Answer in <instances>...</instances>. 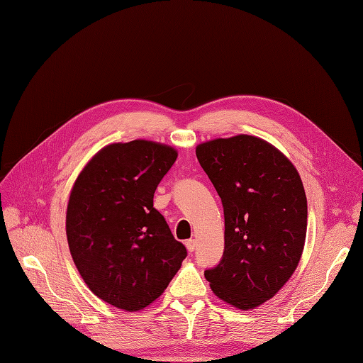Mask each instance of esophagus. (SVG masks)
<instances>
[{
  "label": "esophagus",
  "instance_id": "esophagus-1",
  "mask_svg": "<svg viewBox=\"0 0 363 363\" xmlns=\"http://www.w3.org/2000/svg\"><path fill=\"white\" fill-rule=\"evenodd\" d=\"M196 245H197V242L194 239H190V240L185 242V246H186L188 252H194L196 250Z\"/></svg>",
  "mask_w": 363,
  "mask_h": 363
}]
</instances>
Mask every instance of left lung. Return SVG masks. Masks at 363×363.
<instances>
[{
  "mask_svg": "<svg viewBox=\"0 0 363 363\" xmlns=\"http://www.w3.org/2000/svg\"><path fill=\"white\" fill-rule=\"evenodd\" d=\"M200 166L224 206V255L204 272L213 294L252 310L273 298L301 259L307 233L304 185L267 140L238 135L197 145Z\"/></svg>",
  "mask_w": 363,
  "mask_h": 363,
  "instance_id": "obj_1",
  "label": "left lung"
}]
</instances>
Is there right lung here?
Listing matches in <instances>:
<instances>
[{"label": "right lung", "instance_id": "obj_1", "mask_svg": "<svg viewBox=\"0 0 363 363\" xmlns=\"http://www.w3.org/2000/svg\"><path fill=\"white\" fill-rule=\"evenodd\" d=\"M177 157L173 147L145 139L109 144L74 182L67 209L71 257L89 289L117 308L148 307L186 257L152 201Z\"/></svg>", "mask_w": 363, "mask_h": 363}]
</instances>
